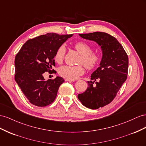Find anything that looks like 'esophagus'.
<instances>
[{
    "label": "esophagus",
    "mask_w": 146,
    "mask_h": 146,
    "mask_svg": "<svg viewBox=\"0 0 146 146\" xmlns=\"http://www.w3.org/2000/svg\"><path fill=\"white\" fill-rule=\"evenodd\" d=\"M65 81H68V82H74L75 81L74 80H70V79H65Z\"/></svg>",
    "instance_id": "1"
}]
</instances>
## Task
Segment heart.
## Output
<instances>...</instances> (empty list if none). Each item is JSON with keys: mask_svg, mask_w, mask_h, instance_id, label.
<instances>
[{"mask_svg": "<svg viewBox=\"0 0 146 146\" xmlns=\"http://www.w3.org/2000/svg\"><path fill=\"white\" fill-rule=\"evenodd\" d=\"M74 48L76 51L81 56L80 62L84 64L87 68L93 70L100 64L102 61V56L98 54H92V49L90 46L84 41H80L74 44ZM65 52V48L64 46H60L57 49L54 55V60L57 63H61L63 60ZM84 68L82 65L78 66H62L59 69V74L62 77L75 80L79 76L84 73Z\"/></svg>", "mask_w": 146, "mask_h": 146, "instance_id": "b5f03b06", "label": "heart"}]
</instances>
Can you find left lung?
I'll list each match as a JSON object with an SVG mask.
<instances>
[{"label":"left lung","mask_w":146,"mask_h":146,"mask_svg":"<svg viewBox=\"0 0 146 146\" xmlns=\"http://www.w3.org/2000/svg\"><path fill=\"white\" fill-rule=\"evenodd\" d=\"M82 38L96 42L101 47L102 59L99 67L91 74L88 87L78 98L84 106L96 110L110 103L126 81L128 57L115 37L105 32L79 34Z\"/></svg>","instance_id":"1"}]
</instances>
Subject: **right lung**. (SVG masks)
Returning <instances> with one entry per match:
<instances>
[{"instance_id": "1", "label": "right lung", "mask_w": 146, "mask_h": 146, "mask_svg": "<svg viewBox=\"0 0 146 146\" xmlns=\"http://www.w3.org/2000/svg\"><path fill=\"white\" fill-rule=\"evenodd\" d=\"M72 36L47 33L27 40L16 54L15 81L32 105L43 107L54 101L64 80L57 76L45 80L43 73L51 72L57 49Z\"/></svg>"}]
</instances>
